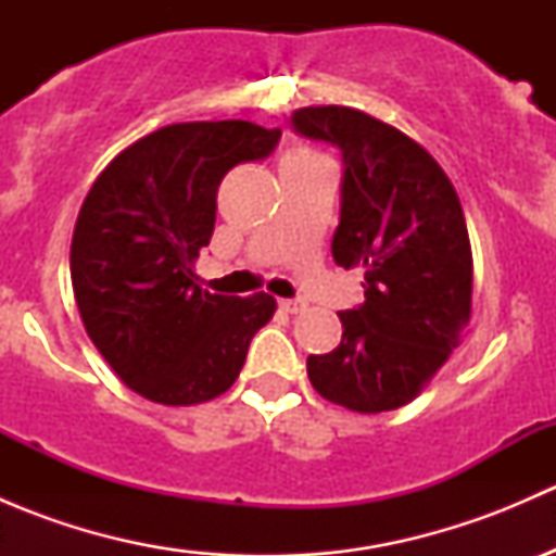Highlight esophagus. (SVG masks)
I'll return each instance as SVG.
<instances>
[{
    "label": "esophagus",
    "instance_id": "34e87169",
    "mask_svg": "<svg viewBox=\"0 0 556 556\" xmlns=\"http://www.w3.org/2000/svg\"><path fill=\"white\" fill-rule=\"evenodd\" d=\"M279 309L288 312V314H299L306 309V301L304 299H282L279 301Z\"/></svg>",
    "mask_w": 556,
    "mask_h": 556
}]
</instances>
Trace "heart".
I'll use <instances>...</instances> for the list:
<instances>
[{"instance_id":"heart-1","label":"heart","mask_w":556,"mask_h":556,"mask_svg":"<svg viewBox=\"0 0 556 556\" xmlns=\"http://www.w3.org/2000/svg\"><path fill=\"white\" fill-rule=\"evenodd\" d=\"M282 164H295V166H325L328 161L323 159L319 153H314L309 148H295L293 153H288V159Z\"/></svg>"}]
</instances>
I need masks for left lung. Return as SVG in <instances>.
I'll list each match as a JSON object with an SVG mask.
<instances>
[{
    "label": "left lung",
    "instance_id": "8db88e82",
    "mask_svg": "<svg viewBox=\"0 0 556 556\" xmlns=\"http://www.w3.org/2000/svg\"><path fill=\"white\" fill-rule=\"evenodd\" d=\"M290 126L341 150L336 266H361L366 301L339 312L341 344L306 357L309 382L350 412L401 408L446 363L470 319L473 257L463 206L433 155L350 106H304Z\"/></svg>",
    "mask_w": 556,
    "mask_h": 556
}]
</instances>
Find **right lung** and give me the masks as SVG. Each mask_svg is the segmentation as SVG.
<instances>
[{
	"mask_svg": "<svg viewBox=\"0 0 556 556\" xmlns=\"http://www.w3.org/2000/svg\"><path fill=\"white\" fill-rule=\"evenodd\" d=\"M282 131L247 121L174 123L123 150L88 190L70 268L88 336L134 392L164 406L223 395L277 301L201 290L217 188L268 159Z\"/></svg>",
	"mask_w": 556,
	"mask_h": 556,
	"instance_id": "add662e5",
	"label": "right lung"
}]
</instances>
